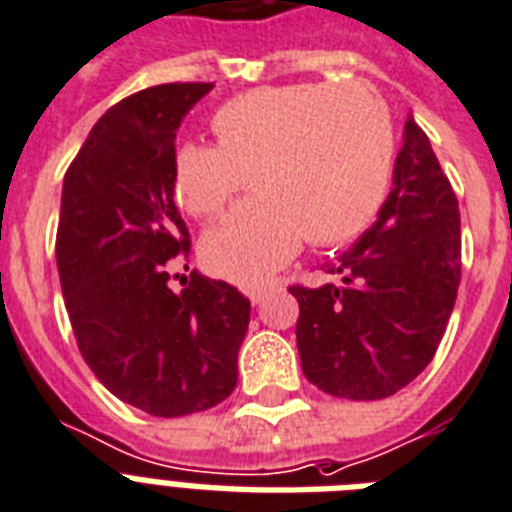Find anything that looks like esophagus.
Instances as JSON below:
<instances>
[{
	"mask_svg": "<svg viewBox=\"0 0 512 512\" xmlns=\"http://www.w3.org/2000/svg\"><path fill=\"white\" fill-rule=\"evenodd\" d=\"M272 290H275V285H253V288L248 290V298H251L253 304H261Z\"/></svg>",
	"mask_w": 512,
	"mask_h": 512,
	"instance_id": "34e87169",
	"label": "esophagus"
}]
</instances>
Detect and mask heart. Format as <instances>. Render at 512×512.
<instances>
[{"label":"heart","instance_id":"1","mask_svg":"<svg viewBox=\"0 0 512 512\" xmlns=\"http://www.w3.org/2000/svg\"><path fill=\"white\" fill-rule=\"evenodd\" d=\"M216 145L182 142L171 158L174 198L214 219L243 190L256 198L203 240L216 275L253 285L288 264L301 240L325 248L357 237L386 198L394 124L365 84H280L214 110Z\"/></svg>","mask_w":512,"mask_h":512}]
</instances>
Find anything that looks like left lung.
I'll list each match as a JSON object with an SVG mask.
<instances>
[{
	"label": "left lung",
	"instance_id": "obj_1",
	"mask_svg": "<svg viewBox=\"0 0 512 512\" xmlns=\"http://www.w3.org/2000/svg\"><path fill=\"white\" fill-rule=\"evenodd\" d=\"M460 208L425 132L407 118L394 190L349 251L341 282L290 285L306 380L330 396L372 402L428 367L460 285Z\"/></svg>",
	"mask_w": 512,
	"mask_h": 512
}]
</instances>
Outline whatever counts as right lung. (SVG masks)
<instances>
[{
  "label": "right lung",
  "instance_id": "1",
  "mask_svg": "<svg viewBox=\"0 0 512 512\" xmlns=\"http://www.w3.org/2000/svg\"><path fill=\"white\" fill-rule=\"evenodd\" d=\"M211 89L185 81L121 100L63 179L55 253L81 357L110 394L155 418L211 410L235 391L251 320L230 282L190 272L182 290L169 285L190 253L171 187L174 140Z\"/></svg>",
  "mask_w": 512,
  "mask_h": 512
}]
</instances>
